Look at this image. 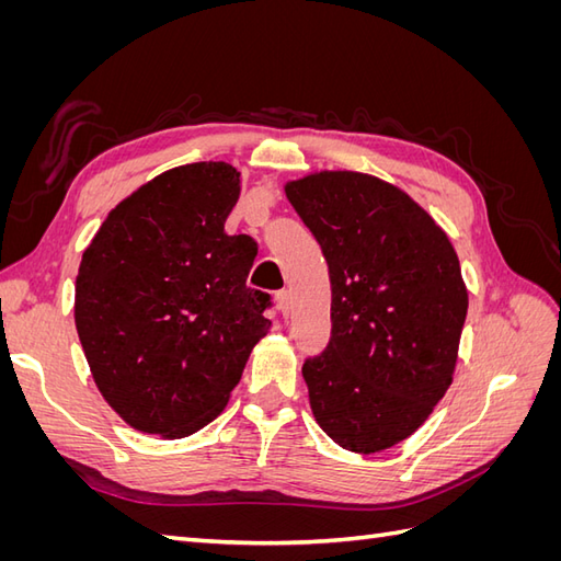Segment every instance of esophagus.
Wrapping results in <instances>:
<instances>
[{"label":"esophagus","mask_w":561,"mask_h":561,"mask_svg":"<svg viewBox=\"0 0 561 561\" xmlns=\"http://www.w3.org/2000/svg\"><path fill=\"white\" fill-rule=\"evenodd\" d=\"M276 307H278V311L285 316L287 311H290V293L287 290H280V293H276Z\"/></svg>","instance_id":"esophagus-1"}]
</instances>
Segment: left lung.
<instances>
[{
  "mask_svg": "<svg viewBox=\"0 0 561 561\" xmlns=\"http://www.w3.org/2000/svg\"><path fill=\"white\" fill-rule=\"evenodd\" d=\"M325 254L332 339L304 363L318 426L377 454L423 426L454 381L468 287L445 229L400 186L355 171L285 182Z\"/></svg>",
  "mask_w": 561,
  "mask_h": 561,
  "instance_id": "8db88e82",
  "label": "left lung"
}]
</instances>
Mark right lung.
Wrapping results in <instances>:
<instances>
[{"mask_svg": "<svg viewBox=\"0 0 561 561\" xmlns=\"http://www.w3.org/2000/svg\"><path fill=\"white\" fill-rule=\"evenodd\" d=\"M241 173L178 165L138 186L81 254L75 325L100 396L130 428L186 437L222 414L271 330L245 285L257 245L227 236Z\"/></svg>", "mask_w": 561, "mask_h": 561, "instance_id": "right-lung-1", "label": "right lung"}]
</instances>
